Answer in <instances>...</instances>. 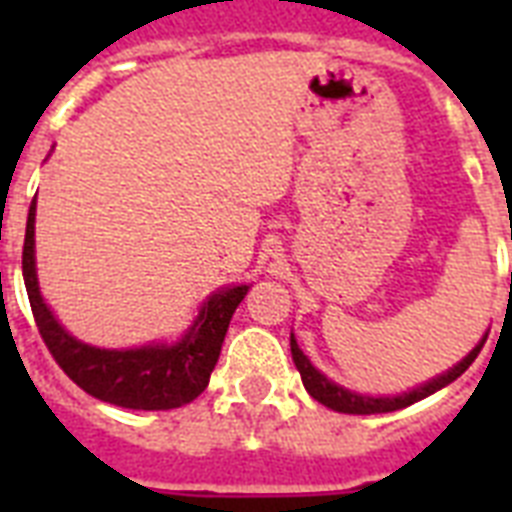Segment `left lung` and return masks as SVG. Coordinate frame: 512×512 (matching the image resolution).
<instances>
[{
    "mask_svg": "<svg viewBox=\"0 0 512 512\" xmlns=\"http://www.w3.org/2000/svg\"><path fill=\"white\" fill-rule=\"evenodd\" d=\"M484 342L486 340H481V345H476V348L470 350L468 356L462 358L460 364L454 366V369H449V372L436 377V380H430L428 385L409 390V393L396 398H372V396H358V393H350V390L340 388V385H335V382H329L327 377H324V374H321L319 369H316V366L303 356V350H300V345H297L295 335L289 337V348H292V358H295L297 372H300V377H303L305 390H308L319 404L329 406V409H335V412H342V414H382V412H396V409H404V406L414 404V401H422V398L430 396V393L446 388L449 382L457 380V377H460V374L465 372L473 361H476V356L481 353V348H484Z\"/></svg>",
    "mask_w": 512,
    "mask_h": 512,
    "instance_id": "obj_1",
    "label": "left lung"
}]
</instances>
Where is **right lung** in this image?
Masks as SVG:
<instances>
[{"label": "right lung", "mask_w": 512, "mask_h": 512, "mask_svg": "<svg viewBox=\"0 0 512 512\" xmlns=\"http://www.w3.org/2000/svg\"><path fill=\"white\" fill-rule=\"evenodd\" d=\"M34 215L36 201H31L23 239V281L39 335L60 369L84 393L124 409H177L201 396L220 358L233 311L249 292L247 284L209 297L199 319L193 321L191 332L177 345H148L135 350L92 348L68 335L39 295L34 268Z\"/></svg>", "instance_id": "1"}]
</instances>
